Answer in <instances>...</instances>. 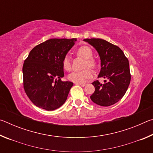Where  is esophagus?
<instances>
[{"label": "esophagus", "instance_id": "34e87169", "mask_svg": "<svg viewBox=\"0 0 153 153\" xmlns=\"http://www.w3.org/2000/svg\"><path fill=\"white\" fill-rule=\"evenodd\" d=\"M75 84L79 85V86H82V87H84V86L86 85V83H75Z\"/></svg>", "mask_w": 153, "mask_h": 153}]
</instances>
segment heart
Masks as SVG:
<instances>
[{
  "label": "heart",
  "mask_w": 153,
  "mask_h": 153,
  "mask_svg": "<svg viewBox=\"0 0 153 153\" xmlns=\"http://www.w3.org/2000/svg\"><path fill=\"white\" fill-rule=\"evenodd\" d=\"M77 56L86 59L84 67H89L92 69H95L97 67V62L96 59L92 58L93 52L92 49L87 46H82L76 51ZM63 67L65 71H69L71 69V63L69 56H66L63 61ZM92 71L89 68H86L82 71H74L69 75L68 79L70 81L76 83H82L92 76Z\"/></svg>",
  "instance_id": "heart-1"
}]
</instances>
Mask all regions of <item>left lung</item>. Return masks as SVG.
<instances>
[{"label":"left lung","instance_id":"obj_1","mask_svg":"<svg viewBox=\"0 0 153 153\" xmlns=\"http://www.w3.org/2000/svg\"><path fill=\"white\" fill-rule=\"evenodd\" d=\"M84 41L94 46L100 56L101 69L98 77H103V84L98 80L92 83L95 91L90 98L97 105L108 107L123 98L130 83L131 74L128 58L117 46L100 38H86Z\"/></svg>","mask_w":153,"mask_h":153}]
</instances>
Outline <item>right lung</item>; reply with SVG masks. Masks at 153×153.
<instances>
[{"label":"right lung","instance_id":"1","mask_svg":"<svg viewBox=\"0 0 153 153\" xmlns=\"http://www.w3.org/2000/svg\"><path fill=\"white\" fill-rule=\"evenodd\" d=\"M76 38H53L36 46L23 65L24 88L36 107L47 111L66 101L73 82H63V61Z\"/></svg>","mask_w":153,"mask_h":153}]
</instances>
